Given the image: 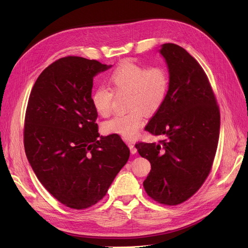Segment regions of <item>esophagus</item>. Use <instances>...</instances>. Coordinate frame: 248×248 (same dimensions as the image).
I'll list each match as a JSON object with an SVG mask.
<instances>
[{
	"label": "esophagus",
	"instance_id": "obj_1",
	"mask_svg": "<svg viewBox=\"0 0 248 248\" xmlns=\"http://www.w3.org/2000/svg\"><path fill=\"white\" fill-rule=\"evenodd\" d=\"M127 146H128L129 150H131V153H132V154H136V153H137V149H136L135 145L132 144V142H127Z\"/></svg>",
	"mask_w": 248,
	"mask_h": 248
}]
</instances>
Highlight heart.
<instances>
[{
  "label": "heart",
  "instance_id": "heart-1",
  "mask_svg": "<svg viewBox=\"0 0 248 248\" xmlns=\"http://www.w3.org/2000/svg\"><path fill=\"white\" fill-rule=\"evenodd\" d=\"M109 87L98 86L91 94V103L102 117L112 113L113 93L128 94L126 113L104 123L103 131L131 140L138 137L145 124V114L157 113L167 99L170 76L163 66H147L134 61H124L109 76Z\"/></svg>",
  "mask_w": 248,
  "mask_h": 248
}]
</instances>
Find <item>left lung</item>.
Returning a JSON list of instances; mask_svg holds the SVG:
<instances>
[{
    "mask_svg": "<svg viewBox=\"0 0 248 248\" xmlns=\"http://www.w3.org/2000/svg\"><path fill=\"white\" fill-rule=\"evenodd\" d=\"M170 72L162 108L146 126L158 144L139 141V154L152 170L144 181L149 196L175 206L196 193L210 174L218 146L220 110L209 79L197 60L173 43L161 49Z\"/></svg>",
    "mask_w": 248,
    "mask_h": 248,
    "instance_id": "obj_1",
    "label": "left lung"
}]
</instances>
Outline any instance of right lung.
Wrapping results in <instances>:
<instances>
[{"label": "right lung", "instance_id": "right-lung-1", "mask_svg": "<svg viewBox=\"0 0 248 248\" xmlns=\"http://www.w3.org/2000/svg\"><path fill=\"white\" fill-rule=\"evenodd\" d=\"M110 66L66 56L50 64L31 90L24 124L26 155L44 188L81 210L107 195L129 150L119 135L99 137L91 103L93 77Z\"/></svg>", "mask_w": 248, "mask_h": 248}]
</instances>
